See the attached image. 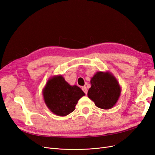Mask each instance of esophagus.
Here are the masks:
<instances>
[{"mask_svg":"<svg viewBox=\"0 0 155 155\" xmlns=\"http://www.w3.org/2000/svg\"><path fill=\"white\" fill-rule=\"evenodd\" d=\"M82 90H83V91L84 92L85 94H87L88 90H87V88L86 87H82Z\"/></svg>","mask_w":155,"mask_h":155,"instance_id":"1","label":"esophagus"}]
</instances>
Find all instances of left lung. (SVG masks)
Segmentation results:
<instances>
[{
	"instance_id": "left-lung-1",
	"label": "left lung",
	"mask_w": 155,
	"mask_h": 155,
	"mask_svg": "<svg viewBox=\"0 0 155 155\" xmlns=\"http://www.w3.org/2000/svg\"><path fill=\"white\" fill-rule=\"evenodd\" d=\"M90 83L88 97L95 106L103 110L113 108L121 93V87L113 74L110 72H97L91 78Z\"/></svg>"
}]
</instances>
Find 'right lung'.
<instances>
[{"label": "right lung", "mask_w": 155, "mask_h": 155, "mask_svg": "<svg viewBox=\"0 0 155 155\" xmlns=\"http://www.w3.org/2000/svg\"><path fill=\"white\" fill-rule=\"evenodd\" d=\"M44 102L53 114L64 117L74 110L80 98L85 95L76 85L71 86L61 75L50 78L42 90Z\"/></svg>", "instance_id": "right-lung-1"}]
</instances>
